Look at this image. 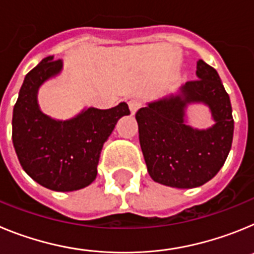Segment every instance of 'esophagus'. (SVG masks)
Instances as JSON below:
<instances>
[{
    "label": "esophagus",
    "instance_id": "obj_1",
    "mask_svg": "<svg viewBox=\"0 0 254 254\" xmlns=\"http://www.w3.org/2000/svg\"><path fill=\"white\" fill-rule=\"evenodd\" d=\"M128 105H129V109H131V113L134 114L138 109H140L142 104H141V102L138 99H131L128 102Z\"/></svg>",
    "mask_w": 254,
    "mask_h": 254
}]
</instances>
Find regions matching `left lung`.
<instances>
[{"instance_id":"8db88e82","label":"left lung","mask_w":254,"mask_h":254,"mask_svg":"<svg viewBox=\"0 0 254 254\" xmlns=\"http://www.w3.org/2000/svg\"><path fill=\"white\" fill-rule=\"evenodd\" d=\"M198 80L138 109L141 150L152 181L173 188H196L214 178L232 149L234 121L230 98L215 68L197 61ZM209 108L214 125L194 129L188 123L190 105Z\"/></svg>"}]
</instances>
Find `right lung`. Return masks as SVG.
Returning <instances> with one entry per match:
<instances>
[{
	"instance_id": "right-lung-1",
	"label": "right lung",
	"mask_w": 254,
	"mask_h": 254,
	"mask_svg": "<svg viewBox=\"0 0 254 254\" xmlns=\"http://www.w3.org/2000/svg\"><path fill=\"white\" fill-rule=\"evenodd\" d=\"M62 69L64 61L49 56L25 76L13 107L12 142L33 181L51 190L72 192L95 181L103 145L129 109L122 102L111 109L85 107L68 120L48 116L40 109L38 93Z\"/></svg>"
}]
</instances>
